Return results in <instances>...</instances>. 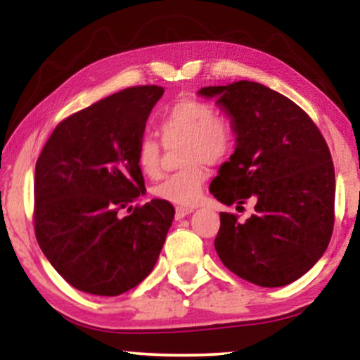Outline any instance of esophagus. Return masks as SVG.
<instances>
[{
    "label": "esophagus",
    "instance_id": "obj_1",
    "mask_svg": "<svg viewBox=\"0 0 360 360\" xmlns=\"http://www.w3.org/2000/svg\"><path fill=\"white\" fill-rule=\"evenodd\" d=\"M190 213H193V208H186V206H176V208H175V218L176 219L185 218V216L190 214Z\"/></svg>",
    "mask_w": 360,
    "mask_h": 360
}]
</instances>
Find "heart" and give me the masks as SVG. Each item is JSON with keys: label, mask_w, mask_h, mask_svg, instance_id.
I'll list each match as a JSON object with an SVG mask.
<instances>
[{"label": "heart", "mask_w": 360, "mask_h": 360, "mask_svg": "<svg viewBox=\"0 0 360 360\" xmlns=\"http://www.w3.org/2000/svg\"><path fill=\"white\" fill-rule=\"evenodd\" d=\"M159 132L165 146L184 141L181 162L186 165L165 176L154 186L159 200L179 206H191L200 200L210 165L223 164L233 154L236 134L224 116L216 115L213 105L198 98H180L167 108L159 120ZM136 164L149 179H155L162 169V147L152 136H142L136 144Z\"/></svg>", "instance_id": "heart-1"}]
</instances>
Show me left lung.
I'll return each mask as SVG.
<instances>
[{"label":"left lung","mask_w":360,"mask_h":360,"mask_svg":"<svg viewBox=\"0 0 360 360\" xmlns=\"http://www.w3.org/2000/svg\"><path fill=\"white\" fill-rule=\"evenodd\" d=\"M200 95L218 98L238 134L234 154L210 191L228 206L255 201L244 223L219 213L216 252L250 283H292L321 259L331 240L336 176L326 141L297 103L260 83L205 86Z\"/></svg>","instance_id":"left-lung-1"}]
</instances>
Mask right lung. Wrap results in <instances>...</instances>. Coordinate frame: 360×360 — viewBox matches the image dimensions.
I'll return each mask as SVG.
<instances>
[{"instance_id":"right-lung-1","label":"right lung","mask_w":360,"mask_h":360,"mask_svg":"<svg viewBox=\"0 0 360 360\" xmlns=\"http://www.w3.org/2000/svg\"><path fill=\"white\" fill-rule=\"evenodd\" d=\"M164 88L141 85L93 103L57 124L36 162L34 231L72 287L116 297L139 285L159 257L175 210L144 195L136 144ZM129 215L120 218V211Z\"/></svg>"}]
</instances>
